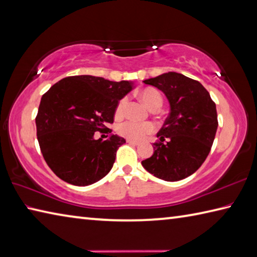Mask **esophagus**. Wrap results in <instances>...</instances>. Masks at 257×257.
Returning <instances> with one entry per match:
<instances>
[{"instance_id": "34e87169", "label": "esophagus", "mask_w": 257, "mask_h": 257, "mask_svg": "<svg viewBox=\"0 0 257 257\" xmlns=\"http://www.w3.org/2000/svg\"><path fill=\"white\" fill-rule=\"evenodd\" d=\"M126 142L130 143V144H134V145H138L139 144V141H135V140H131V139H127Z\"/></svg>"}]
</instances>
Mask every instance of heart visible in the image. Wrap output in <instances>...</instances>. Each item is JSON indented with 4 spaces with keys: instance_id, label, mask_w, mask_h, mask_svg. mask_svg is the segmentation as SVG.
I'll use <instances>...</instances> for the list:
<instances>
[{
    "instance_id": "b5f03b06",
    "label": "heart",
    "mask_w": 257,
    "mask_h": 257,
    "mask_svg": "<svg viewBox=\"0 0 257 257\" xmlns=\"http://www.w3.org/2000/svg\"><path fill=\"white\" fill-rule=\"evenodd\" d=\"M140 98L143 103L148 106L151 110H158L163 104V97L160 91L153 87H147V88L140 91ZM127 104V98H120L116 106L115 114L116 116L123 115L125 107ZM154 131V125L152 123H139L133 120H126L118 125L117 132L123 137L131 140H141L145 135L152 133Z\"/></svg>"
}]
</instances>
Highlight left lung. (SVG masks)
<instances>
[{"label":"left lung","instance_id":"1","mask_svg":"<svg viewBox=\"0 0 257 257\" xmlns=\"http://www.w3.org/2000/svg\"><path fill=\"white\" fill-rule=\"evenodd\" d=\"M143 83L162 90L171 110L153 143V156L142 166L162 180H182L195 173L210 152L218 126L215 101L199 81L178 72Z\"/></svg>","mask_w":257,"mask_h":257}]
</instances>
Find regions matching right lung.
<instances>
[{
    "mask_svg": "<svg viewBox=\"0 0 257 257\" xmlns=\"http://www.w3.org/2000/svg\"><path fill=\"white\" fill-rule=\"evenodd\" d=\"M132 89L130 81L95 76L66 77L42 95L36 117L43 159L53 173L74 186H88L107 174L125 139L112 133L115 109ZM107 137V135H106Z\"/></svg>",
    "mask_w": 257,
    "mask_h": 257,
    "instance_id": "add662e5",
    "label": "right lung"
}]
</instances>
